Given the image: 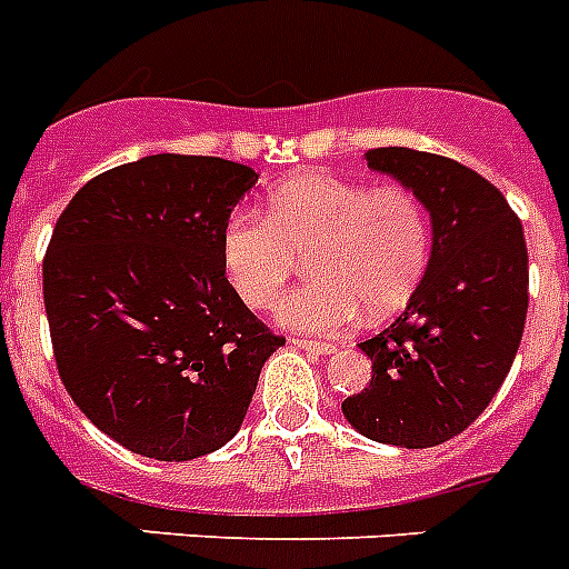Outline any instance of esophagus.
I'll use <instances>...</instances> for the list:
<instances>
[{
	"instance_id": "34e87169",
	"label": "esophagus",
	"mask_w": 569,
	"mask_h": 569,
	"mask_svg": "<svg viewBox=\"0 0 569 569\" xmlns=\"http://www.w3.org/2000/svg\"><path fill=\"white\" fill-rule=\"evenodd\" d=\"M296 348H302V351L310 353H333L337 351V345L331 342H319V339H296Z\"/></svg>"
}]
</instances>
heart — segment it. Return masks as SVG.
<instances>
[{
  "label": "heart",
  "instance_id": "heart-1",
  "mask_svg": "<svg viewBox=\"0 0 569 569\" xmlns=\"http://www.w3.org/2000/svg\"><path fill=\"white\" fill-rule=\"evenodd\" d=\"M435 227L423 198L402 183L368 187L337 174H296L267 196L264 212L238 210L221 230V264L238 299L264 310L279 299L299 256L313 281L276 308L284 328L342 331L366 317H395L420 288Z\"/></svg>",
  "mask_w": 569,
  "mask_h": 569
}]
</instances>
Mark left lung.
Returning <instances> with one entry per match:
<instances>
[{"instance_id":"left-lung-1","label":"left lung","mask_w":569,"mask_h":569,"mask_svg":"<svg viewBox=\"0 0 569 569\" xmlns=\"http://www.w3.org/2000/svg\"><path fill=\"white\" fill-rule=\"evenodd\" d=\"M366 160L423 198L435 247L406 310L359 342L371 386L342 415L377 443L429 449L469 429L512 368L529 305L527 241L501 189L458 160L402 146L368 149Z\"/></svg>"}]
</instances>
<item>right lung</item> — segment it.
<instances>
[{"mask_svg": "<svg viewBox=\"0 0 569 569\" xmlns=\"http://www.w3.org/2000/svg\"><path fill=\"white\" fill-rule=\"evenodd\" d=\"M256 181L224 158L149 154L91 178L53 227L42 299L57 371L82 415L134 455L221 449L284 345L221 264V230Z\"/></svg>", "mask_w": 569, "mask_h": 569, "instance_id": "obj_1", "label": "right lung"}]
</instances>
